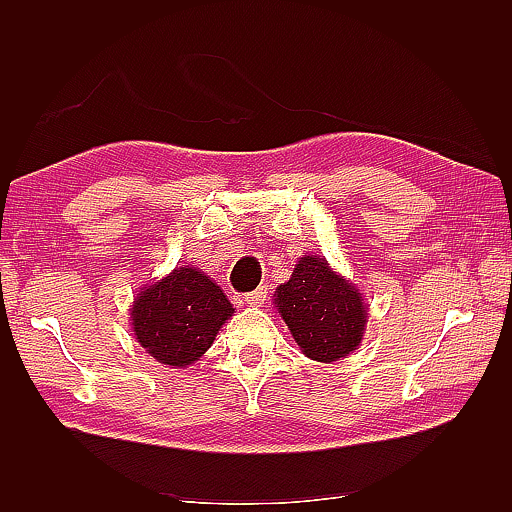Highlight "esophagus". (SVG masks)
Segmentation results:
<instances>
[{
    "label": "esophagus",
    "mask_w": 512,
    "mask_h": 512,
    "mask_svg": "<svg viewBox=\"0 0 512 512\" xmlns=\"http://www.w3.org/2000/svg\"><path fill=\"white\" fill-rule=\"evenodd\" d=\"M266 295H268V288L266 286H259L257 290L244 295V301L250 303V306H262V303L266 301Z\"/></svg>",
    "instance_id": "1"
}]
</instances>
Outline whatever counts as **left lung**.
I'll list each match as a JSON object with an SVG mask.
<instances>
[{
  "label": "left lung",
  "mask_w": 512,
  "mask_h": 512,
  "mask_svg": "<svg viewBox=\"0 0 512 512\" xmlns=\"http://www.w3.org/2000/svg\"><path fill=\"white\" fill-rule=\"evenodd\" d=\"M275 308L312 361H341L363 341L367 306L361 292L336 275L325 257L299 259L292 277L275 290Z\"/></svg>",
  "instance_id": "left-lung-1"
}]
</instances>
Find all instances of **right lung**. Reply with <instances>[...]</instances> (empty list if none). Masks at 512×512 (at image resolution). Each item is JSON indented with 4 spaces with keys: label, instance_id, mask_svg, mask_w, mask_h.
Wrapping results in <instances>:
<instances>
[{
    "label": "right lung",
    "instance_id": "right-lung-1",
    "mask_svg": "<svg viewBox=\"0 0 512 512\" xmlns=\"http://www.w3.org/2000/svg\"><path fill=\"white\" fill-rule=\"evenodd\" d=\"M233 312L209 275L180 266L140 290L129 314L136 341L147 354L162 365L187 367L200 361Z\"/></svg>",
    "mask_w": 512,
    "mask_h": 512
}]
</instances>
